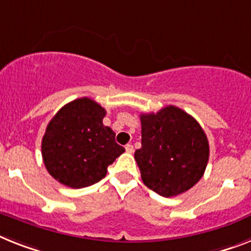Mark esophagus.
Segmentation results:
<instances>
[{"instance_id":"1","label":"esophagus","mask_w":251,"mask_h":251,"mask_svg":"<svg viewBox=\"0 0 251 251\" xmlns=\"http://www.w3.org/2000/svg\"><path fill=\"white\" fill-rule=\"evenodd\" d=\"M133 145H130V144H128V145H126V151H127V152H129V154H132V152H133Z\"/></svg>"}]
</instances>
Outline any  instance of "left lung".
I'll use <instances>...</instances> for the list:
<instances>
[{
  "mask_svg": "<svg viewBox=\"0 0 251 251\" xmlns=\"http://www.w3.org/2000/svg\"><path fill=\"white\" fill-rule=\"evenodd\" d=\"M140 119L142 146L134 159L145 185L164 198L195 186L209 160L208 138L195 118L169 105Z\"/></svg>",
  "mask_w": 251,
  "mask_h": 251,
  "instance_id": "1",
  "label": "left lung"
}]
</instances>
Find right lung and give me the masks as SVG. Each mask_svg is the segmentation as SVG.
<instances>
[{"label":"right lung","mask_w":251,"mask_h":251,"mask_svg":"<svg viewBox=\"0 0 251 251\" xmlns=\"http://www.w3.org/2000/svg\"><path fill=\"white\" fill-rule=\"evenodd\" d=\"M105 109L88 97L64 105L42 138L45 167L56 181L82 188L101 181L107 167L124 152L115 133L103 126Z\"/></svg>","instance_id":"obj_1"}]
</instances>
